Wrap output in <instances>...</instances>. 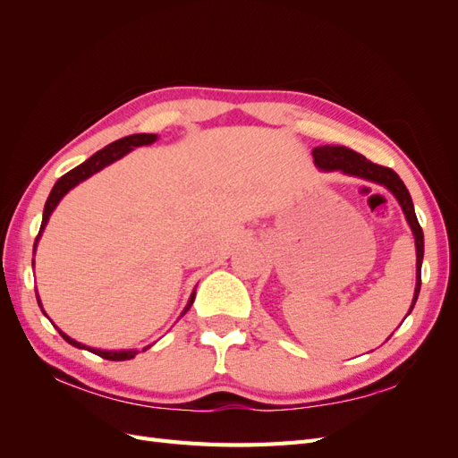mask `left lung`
<instances>
[{
	"instance_id": "8db88e82",
	"label": "left lung",
	"mask_w": 458,
	"mask_h": 458,
	"mask_svg": "<svg viewBox=\"0 0 458 458\" xmlns=\"http://www.w3.org/2000/svg\"><path fill=\"white\" fill-rule=\"evenodd\" d=\"M313 160L317 164V168H321V170H327V172L340 170L344 174L357 175V177L369 179V182L380 183V185L390 189L394 192V197L399 200L401 208H403V212L407 216L409 225L414 233V242H417V288H414L412 306L409 310V313H411L412 308H414V303H417V298H419V293H420V283H422L420 271H422V258H424V233H422L419 219H417V214H414L412 199L409 195L405 183L401 182L399 175L392 168H386V165L374 164V162L367 160L363 155H359V152H355L352 148H345V147H328V145L315 147L313 148Z\"/></svg>"
}]
</instances>
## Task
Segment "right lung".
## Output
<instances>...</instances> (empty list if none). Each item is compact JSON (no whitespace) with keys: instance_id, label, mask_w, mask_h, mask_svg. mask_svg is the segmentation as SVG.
I'll return each mask as SVG.
<instances>
[{"instance_id":"add662e5","label":"right lung","mask_w":458,"mask_h":458,"mask_svg":"<svg viewBox=\"0 0 458 458\" xmlns=\"http://www.w3.org/2000/svg\"><path fill=\"white\" fill-rule=\"evenodd\" d=\"M155 141H157V135H152V133H135V135L122 137V140L106 145V147L101 148L99 152H95V155H93L91 158H88L84 164H80V165H76L74 170L64 174V175L59 179V182L55 183V187H53L51 192H49L46 208H44V219H41V227H39V233H38L36 241L39 239L41 231H44V227L47 225V219H49L51 212L55 210V206L59 204V200H61V199L66 195V192L71 191L74 185H78L80 182H84V179H88V177L93 175L95 172L103 170L105 165H108L110 162H114V160L122 158V157L126 155V152H130L133 147L150 145V143H155ZM34 248H36V244H34ZM192 301H195V294L191 296V300H189V303H187V308H185L183 315L189 311V308L192 306ZM59 335H61L68 344L76 345V348H84V350H88V352H91V353H95V355H99V357H103V359H108V361H126V359H131V357L137 355V352H103V350L86 348L84 344H80V342H76V340H72V338H68V336L64 335V332H61V330H59Z\"/></svg>"}]
</instances>
